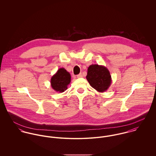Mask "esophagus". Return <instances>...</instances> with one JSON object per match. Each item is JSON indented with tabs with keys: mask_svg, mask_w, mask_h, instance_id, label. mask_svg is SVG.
<instances>
[{
	"mask_svg": "<svg viewBox=\"0 0 156 156\" xmlns=\"http://www.w3.org/2000/svg\"><path fill=\"white\" fill-rule=\"evenodd\" d=\"M77 78H80V77H83V76H82V74L80 73V74H78V75L77 76Z\"/></svg>",
	"mask_w": 156,
	"mask_h": 156,
	"instance_id": "esophagus-1",
	"label": "esophagus"
}]
</instances>
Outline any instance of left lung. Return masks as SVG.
Segmentation results:
<instances>
[{"instance_id":"1","label":"left lung","mask_w":156,"mask_h":156,"mask_svg":"<svg viewBox=\"0 0 156 156\" xmlns=\"http://www.w3.org/2000/svg\"><path fill=\"white\" fill-rule=\"evenodd\" d=\"M90 85L99 92H103L110 87L112 78L109 69L97 64L90 65L86 77Z\"/></svg>"}]
</instances>
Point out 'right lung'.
I'll return each mask as SVG.
<instances>
[{"instance_id":"add662e5","label":"right lung","mask_w":156,"mask_h":156,"mask_svg":"<svg viewBox=\"0 0 156 156\" xmlns=\"http://www.w3.org/2000/svg\"><path fill=\"white\" fill-rule=\"evenodd\" d=\"M70 82L71 75L64 68H59L50 80L51 88L59 92H64Z\"/></svg>"}]
</instances>
